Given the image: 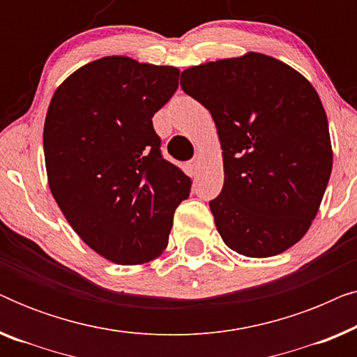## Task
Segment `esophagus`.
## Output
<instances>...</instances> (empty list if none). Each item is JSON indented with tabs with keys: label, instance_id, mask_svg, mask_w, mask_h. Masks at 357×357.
I'll return each mask as SVG.
<instances>
[{
	"label": "esophagus",
	"instance_id": "1",
	"mask_svg": "<svg viewBox=\"0 0 357 357\" xmlns=\"http://www.w3.org/2000/svg\"><path fill=\"white\" fill-rule=\"evenodd\" d=\"M199 169H202V158H195L192 162H190V170H192L193 174H197Z\"/></svg>",
	"mask_w": 357,
	"mask_h": 357
}]
</instances>
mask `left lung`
Wrapping results in <instances>:
<instances>
[{
	"instance_id": "left-lung-1",
	"label": "left lung",
	"mask_w": 357,
	"mask_h": 357,
	"mask_svg": "<svg viewBox=\"0 0 357 357\" xmlns=\"http://www.w3.org/2000/svg\"><path fill=\"white\" fill-rule=\"evenodd\" d=\"M180 86L218 128L224 185L209 208L224 243L266 258L299 242L333 165L328 120L314 86L257 52L188 68Z\"/></svg>"
}]
</instances>
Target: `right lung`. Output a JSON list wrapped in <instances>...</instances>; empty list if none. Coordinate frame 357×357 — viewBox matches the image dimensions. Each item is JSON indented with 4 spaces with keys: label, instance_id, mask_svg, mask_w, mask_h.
<instances>
[{
    "label": "right lung",
    "instance_id": "add662e5",
    "mask_svg": "<svg viewBox=\"0 0 357 357\" xmlns=\"http://www.w3.org/2000/svg\"><path fill=\"white\" fill-rule=\"evenodd\" d=\"M178 75L175 66L104 56L68 76L48 105V187L81 241L116 265L158 258L190 195V178L160 155L153 126Z\"/></svg>",
    "mask_w": 357,
    "mask_h": 357
}]
</instances>
